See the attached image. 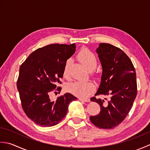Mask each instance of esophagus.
I'll use <instances>...</instances> for the list:
<instances>
[{"instance_id":"34e87169","label":"esophagus","mask_w":150,"mask_h":150,"mask_svg":"<svg viewBox=\"0 0 150 150\" xmlns=\"http://www.w3.org/2000/svg\"><path fill=\"white\" fill-rule=\"evenodd\" d=\"M79 100L81 101H84V102H86V103H89L90 101V100L89 98H79Z\"/></svg>"}]
</instances>
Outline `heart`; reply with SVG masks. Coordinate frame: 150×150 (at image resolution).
<instances>
[{"label": "heart", "instance_id": "1", "mask_svg": "<svg viewBox=\"0 0 150 150\" xmlns=\"http://www.w3.org/2000/svg\"><path fill=\"white\" fill-rule=\"evenodd\" d=\"M77 58L89 70L94 69L97 65L96 56L88 49H82L79 53ZM70 64H71V60H68L64 66L63 75L66 78L69 77ZM67 90L75 96L86 97L94 91L95 85L90 81H75L69 84L67 86Z\"/></svg>", "mask_w": 150, "mask_h": 150}]
</instances>
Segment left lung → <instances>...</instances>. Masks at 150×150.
I'll list each match as a JSON object with an SVG mask.
<instances>
[{"label":"left lung","mask_w":150,"mask_h":150,"mask_svg":"<svg viewBox=\"0 0 150 150\" xmlns=\"http://www.w3.org/2000/svg\"><path fill=\"white\" fill-rule=\"evenodd\" d=\"M96 52L103 71L95 95H108L110 98L106 102V98L91 97V101L100 105V111L90 119L98 128L111 129L122 122L131 110L137 91L136 73L131 60L119 47L100 43Z\"/></svg>","instance_id":"8db88e82"}]
</instances>
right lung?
<instances>
[{"instance_id":"add662e5","label":"right lung","mask_w":150,"mask_h":150,"mask_svg":"<svg viewBox=\"0 0 150 150\" xmlns=\"http://www.w3.org/2000/svg\"><path fill=\"white\" fill-rule=\"evenodd\" d=\"M75 48L74 43L50 44L31 53L20 67L17 86L22 107L37 125L50 127L59 123L66 115L68 105L77 99L69 93L54 100L49 96L60 83L64 66Z\"/></svg>"}]
</instances>
